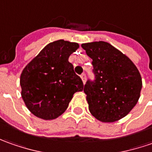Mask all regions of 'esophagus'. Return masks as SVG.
Returning a JSON list of instances; mask_svg holds the SVG:
<instances>
[{
	"label": "esophagus",
	"instance_id": "esophagus-1",
	"mask_svg": "<svg viewBox=\"0 0 152 152\" xmlns=\"http://www.w3.org/2000/svg\"><path fill=\"white\" fill-rule=\"evenodd\" d=\"M81 78L82 81H83V83H85L86 82V74L85 73H82L81 75Z\"/></svg>",
	"mask_w": 152,
	"mask_h": 152
}]
</instances>
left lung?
<instances>
[{"instance_id":"8db88e82","label":"left lung","mask_w":152,"mask_h":152,"mask_svg":"<svg viewBox=\"0 0 152 152\" xmlns=\"http://www.w3.org/2000/svg\"><path fill=\"white\" fill-rule=\"evenodd\" d=\"M92 60L95 80L86 81L89 111L101 122L112 123L125 117L138 102L142 87L137 67L107 42L82 44Z\"/></svg>"}]
</instances>
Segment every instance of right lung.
<instances>
[{
    "mask_svg": "<svg viewBox=\"0 0 152 152\" xmlns=\"http://www.w3.org/2000/svg\"><path fill=\"white\" fill-rule=\"evenodd\" d=\"M77 43L63 39L52 42L26 66L21 74L22 97L28 110L45 120L59 117L68 107L74 93L83 90L69 56Z\"/></svg>",
    "mask_w": 152,
    "mask_h": 152,
    "instance_id": "add662e5",
    "label": "right lung"
}]
</instances>
